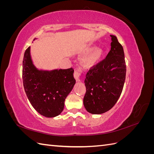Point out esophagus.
<instances>
[{"mask_svg": "<svg viewBox=\"0 0 154 154\" xmlns=\"http://www.w3.org/2000/svg\"><path fill=\"white\" fill-rule=\"evenodd\" d=\"M82 74V71L80 68L76 69L74 70V77L76 79V81H80V76Z\"/></svg>", "mask_w": 154, "mask_h": 154, "instance_id": "1", "label": "esophagus"}]
</instances>
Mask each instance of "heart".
Instances as JSON below:
<instances>
[{"label":"heart","mask_w":154,"mask_h":154,"mask_svg":"<svg viewBox=\"0 0 154 154\" xmlns=\"http://www.w3.org/2000/svg\"><path fill=\"white\" fill-rule=\"evenodd\" d=\"M93 48L92 46H86V47L83 48L82 50V54H87L92 50ZM102 52L100 49H96L94 51H92V52L88 54L87 57H86L84 59V63L85 66L87 67H91L93 65L96 64L98 60H100Z\"/></svg>","instance_id":"b5f03b06"}]
</instances>
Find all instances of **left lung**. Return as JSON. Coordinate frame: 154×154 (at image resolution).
<instances>
[{"instance_id":"obj_1","label":"left lung","mask_w":154,"mask_h":154,"mask_svg":"<svg viewBox=\"0 0 154 154\" xmlns=\"http://www.w3.org/2000/svg\"><path fill=\"white\" fill-rule=\"evenodd\" d=\"M110 36L111 49L106 58L91 67L86 74L83 104L93 114H103L112 108L125 81L127 67L123 46L116 36Z\"/></svg>"}]
</instances>
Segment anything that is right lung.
Wrapping results in <instances>:
<instances>
[{
	"mask_svg": "<svg viewBox=\"0 0 154 154\" xmlns=\"http://www.w3.org/2000/svg\"><path fill=\"white\" fill-rule=\"evenodd\" d=\"M74 69L42 71L36 69L30 57V47L24 55L22 80L27 98L33 108L45 117L53 118L63 110L65 100L76 80Z\"/></svg>",
	"mask_w": 154,
	"mask_h": 154,
	"instance_id": "add662e5",
	"label": "right lung"
}]
</instances>
